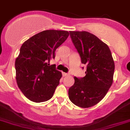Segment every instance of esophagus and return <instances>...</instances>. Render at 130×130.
Returning <instances> with one entry per match:
<instances>
[{"mask_svg": "<svg viewBox=\"0 0 130 130\" xmlns=\"http://www.w3.org/2000/svg\"><path fill=\"white\" fill-rule=\"evenodd\" d=\"M62 74H63V76H67L69 75V74H68V73H65V72H63Z\"/></svg>", "mask_w": 130, "mask_h": 130, "instance_id": "1", "label": "esophagus"}]
</instances>
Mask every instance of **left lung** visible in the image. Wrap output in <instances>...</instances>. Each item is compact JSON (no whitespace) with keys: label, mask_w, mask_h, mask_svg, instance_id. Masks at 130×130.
I'll use <instances>...</instances> for the list:
<instances>
[{"label":"left lung","mask_w":130,"mask_h":130,"mask_svg":"<svg viewBox=\"0 0 130 130\" xmlns=\"http://www.w3.org/2000/svg\"><path fill=\"white\" fill-rule=\"evenodd\" d=\"M69 33L87 70L83 78H74L69 97L76 106L87 108L97 104L107 94L113 84L115 63L109 48L96 36L85 31Z\"/></svg>","instance_id":"left-lung-1"}]
</instances>
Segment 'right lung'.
Returning <instances> with one entry per match:
<instances>
[{
	"label": "right lung",
	"instance_id": "obj_1",
	"mask_svg": "<svg viewBox=\"0 0 130 130\" xmlns=\"http://www.w3.org/2000/svg\"><path fill=\"white\" fill-rule=\"evenodd\" d=\"M69 36L67 31L45 30L22 45L15 63L16 80L19 88L31 101L43 102L54 95L62 74L49 62Z\"/></svg>",
	"mask_w": 130,
	"mask_h": 130
}]
</instances>
